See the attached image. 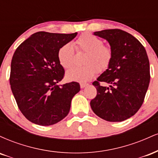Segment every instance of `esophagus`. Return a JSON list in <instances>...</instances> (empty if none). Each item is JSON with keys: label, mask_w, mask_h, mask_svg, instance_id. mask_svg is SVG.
I'll use <instances>...</instances> for the list:
<instances>
[{"label": "esophagus", "mask_w": 158, "mask_h": 158, "mask_svg": "<svg viewBox=\"0 0 158 158\" xmlns=\"http://www.w3.org/2000/svg\"><path fill=\"white\" fill-rule=\"evenodd\" d=\"M88 84H87V83H81L80 84V88H84L85 86H87Z\"/></svg>", "instance_id": "obj_1"}]
</instances>
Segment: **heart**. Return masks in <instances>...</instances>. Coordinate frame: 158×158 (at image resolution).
I'll use <instances>...</instances> for the list:
<instances>
[{
    "mask_svg": "<svg viewBox=\"0 0 158 158\" xmlns=\"http://www.w3.org/2000/svg\"><path fill=\"white\" fill-rule=\"evenodd\" d=\"M101 39L89 32L81 34L74 41L73 45L77 52H84L81 67L68 70L66 78L70 81L85 82L89 81L96 73H102L109 68L114 52L108 45L103 44ZM73 45L67 43L58 51V59L64 69H70L75 63V50Z\"/></svg>",
    "mask_w": 158,
    "mask_h": 158,
    "instance_id": "heart-1",
    "label": "heart"
}]
</instances>
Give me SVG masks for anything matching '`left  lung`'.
Wrapping results in <instances>:
<instances>
[{
    "label": "left lung",
    "instance_id": "1",
    "mask_svg": "<svg viewBox=\"0 0 158 158\" xmlns=\"http://www.w3.org/2000/svg\"><path fill=\"white\" fill-rule=\"evenodd\" d=\"M94 35L109 42L114 56L109 68L93 82L97 93L90 107L105 120H126L140 108L149 85L146 49L135 37L119 29L95 32ZM100 82L108 83L110 87L102 86Z\"/></svg>",
    "mask_w": 158,
    "mask_h": 158
}]
</instances>
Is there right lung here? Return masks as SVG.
<instances>
[{
	"instance_id": "obj_1",
	"label": "right lung",
	"mask_w": 158,
	"mask_h": 158,
	"mask_svg": "<svg viewBox=\"0 0 158 158\" xmlns=\"http://www.w3.org/2000/svg\"><path fill=\"white\" fill-rule=\"evenodd\" d=\"M71 34L38 32L18 47L11 62L10 83L18 107L26 118L39 126L56 124L68 115L72 98L80 90L77 81L59 85L64 70L58 59Z\"/></svg>"
}]
</instances>
